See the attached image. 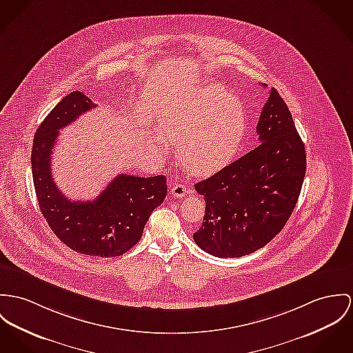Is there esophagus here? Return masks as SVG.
<instances>
[{
	"instance_id": "esophagus-1",
	"label": "esophagus",
	"mask_w": 353,
	"mask_h": 353,
	"mask_svg": "<svg viewBox=\"0 0 353 353\" xmlns=\"http://www.w3.org/2000/svg\"><path fill=\"white\" fill-rule=\"evenodd\" d=\"M187 188L184 187V185H181V184H173L172 187H170V193H172V196H174V197H183V196H185L187 194Z\"/></svg>"
}]
</instances>
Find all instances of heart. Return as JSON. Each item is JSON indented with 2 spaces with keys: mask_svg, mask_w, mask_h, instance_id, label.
<instances>
[{
  "mask_svg": "<svg viewBox=\"0 0 353 353\" xmlns=\"http://www.w3.org/2000/svg\"><path fill=\"white\" fill-rule=\"evenodd\" d=\"M160 129L150 137L157 150L166 148V138L176 141L177 156L190 173L208 176L236 156L245 129L243 106L219 84L200 85L163 105Z\"/></svg>",
  "mask_w": 353,
  "mask_h": 353,
  "instance_id": "1",
  "label": "heart"
}]
</instances>
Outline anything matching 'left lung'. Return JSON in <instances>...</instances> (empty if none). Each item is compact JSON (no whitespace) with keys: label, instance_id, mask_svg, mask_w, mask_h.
<instances>
[{"label":"left lung","instance_id":"1","mask_svg":"<svg viewBox=\"0 0 353 353\" xmlns=\"http://www.w3.org/2000/svg\"><path fill=\"white\" fill-rule=\"evenodd\" d=\"M256 133L255 149L194 185L204 196L205 214L193 239L219 258H239L266 245L285 227L299 200L306 170L305 145L275 88L262 109Z\"/></svg>","mask_w":353,"mask_h":353}]
</instances>
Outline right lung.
Masks as SVG:
<instances>
[{
  "label": "right lung",
  "mask_w": 353,
  "mask_h": 353,
  "mask_svg": "<svg viewBox=\"0 0 353 353\" xmlns=\"http://www.w3.org/2000/svg\"><path fill=\"white\" fill-rule=\"evenodd\" d=\"M81 91L64 97L36 130L30 163L41 214L54 235L84 255L111 258L129 251L142 236L152 212L166 197V177L118 174L92 201H71L56 187L51 160L59 130L95 109Z\"/></svg>",
  "instance_id": "add662e5"
}]
</instances>
